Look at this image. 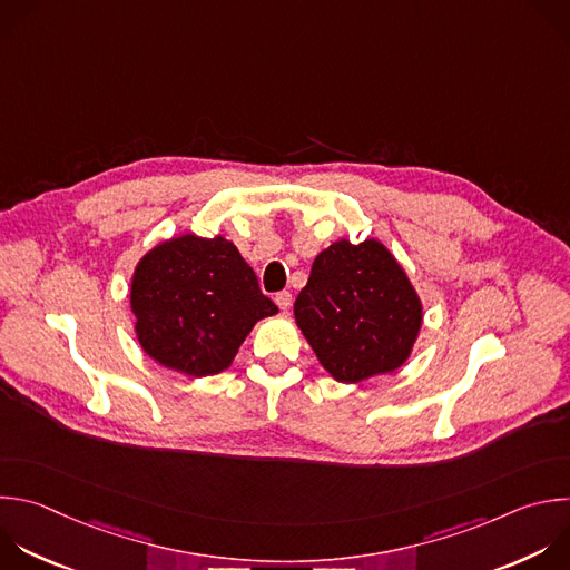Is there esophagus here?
Returning <instances> with one entry per match:
<instances>
[{
  "instance_id": "obj_1",
  "label": "esophagus",
  "mask_w": 570,
  "mask_h": 570,
  "mask_svg": "<svg viewBox=\"0 0 570 570\" xmlns=\"http://www.w3.org/2000/svg\"><path fill=\"white\" fill-rule=\"evenodd\" d=\"M275 304L282 308V311H288L291 304H293V295L288 291H282L275 295Z\"/></svg>"
}]
</instances>
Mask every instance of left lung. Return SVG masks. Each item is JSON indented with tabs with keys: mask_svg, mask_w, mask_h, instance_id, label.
<instances>
[{
	"mask_svg": "<svg viewBox=\"0 0 570 570\" xmlns=\"http://www.w3.org/2000/svg\"><path fill=\"white\" fill-rule=\"evenodd\" d=\"M295 322L337 383L401 368L423 326V302L381 239L333 242L295 299Z\"/></svg>",
	"mask_w": 570,
	"mask_h": 570,
	"instance_id": "left-lung-1",
	"label": "left lung"
}]
</instances>
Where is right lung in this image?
Here are the masks:
<instances>
[{
	"label": "right lung",
	"instance_id": "add662e5",
	"mask_svg": "<svg viewBox=\"0 0 570 570\" xmlns=\"http://www.w3.org/2000/svg\"><path fill=\"white\" fill-rule=\"evenodd\" d=\"M129 306L140 348L189 377L226 371L255 324L279 313L233 242L193 233L169 237L138 259Z\"/></svg>",
	"mask_w": 570,
	"mask_h": 570
}]
</instances>
